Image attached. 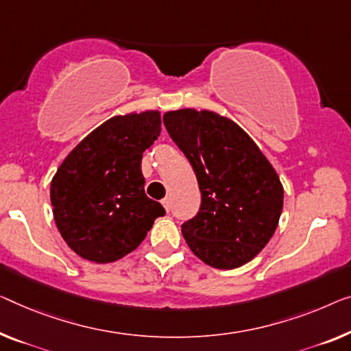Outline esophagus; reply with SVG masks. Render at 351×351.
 Wrapping results in <instances>:
<instances>
[{
	"mask_svg": "<svg viewBox=\"0 0 351 351\" xmlns=\"http://www.w3.org/2000/svg\"><path fill=\"white\" fill-rule=\"evenodd\" d=\"M162 205H164L165 211L169 213V211H170V208H171V205H170V198H164V200H162Z\"/></svg>",
	"mask_w": 351,
	"mask_h": 351,
	"instance_id": "esophagus-1",
	"label": "esophagus"
}]
</instances>
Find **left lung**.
I'll use <instances>...</instances> for the list:
<instances>
[{"label": "left lung", "mask_w": 351, "mask_h": 351, "mask_svg": "<svg viewBox=\"0 0 351 351\" xmlns=\"http://www.w3.org/2000/svg\"><path fill=\"white\" fill-rule=\"evenodd\" d=\"M167 132L195 171L197 216L181 226L187 245L213 268L252 260L273 237L284 187L273 165L244 130L221 114L181 108L164 114Z\"/></svg>", "instance_id": "8db88e82"}]
</instances>
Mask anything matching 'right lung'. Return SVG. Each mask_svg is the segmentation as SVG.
<instances>
[{"label": "right lung", "mask_w": 351, "mask_h": 351, "mask_svg": "<svg viewBox=\"0 0 351 351\" xmlns=\"http://www.w3.org/2000/svg\"><path fill=\"white\" fill-rule=\"evenodd\" d=\"M160 134V113L113 117L94 129L62 160L51 180L50 200L61 237L80 257L110 263L137 249L159 202L145 193L143 151Z\"/></svg>", "instance_id": "right-lung-1"}]
</instances>
